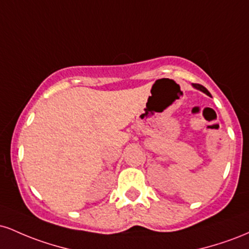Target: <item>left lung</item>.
Returning a JSON list of instances; mask_svg holds the SVG:
<instances>
[{"mask_svg":"<svg viewBox=\"0 0 249 249\" xmlns=\"http://www.w3.org/2000/svg\"><path fill=\"white\" fill-rule=\"evenodd\" d=\"M193 87L196 88V89H198V90H200V91H202V92H205V93H206V95L211 96V93L208 92V90H207V89L202 87V85H200V84H193Z\"/></svg>","mask_w":249,"mask_h":249,"instance_id":"left-lung-1","label":"left lung"}]
</instances>
